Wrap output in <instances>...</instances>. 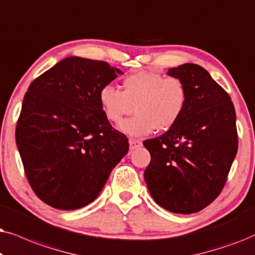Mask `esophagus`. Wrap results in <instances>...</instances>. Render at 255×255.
Masks as SVG:
<instances>
[{
  "mask_svg": "<svg viewBox=\"0 0 255 255\" xmlns=\"http://www.w3.org/2000/svg\"><path fill=\"white\" fill-rule=\"evenodd\" d=\"M142 145V141L140 140H135V138H130L129 140V148L133 150V149H136V148H140Z\"/></svg>",
  "mask_w": 255,
  "mask_h": 255,
  "instance_id": "esophagus-1",
  "label": "esophagus"
}]
</instances>
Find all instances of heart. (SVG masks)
Masks as SVG:
<instances>
[{
	"label": "heart",
	"instance_id": "1",
	"mask_svg": "<svg viewBox=\"0 0 255 255\" xmlns=\"http://www.w3.org/2000/svg\"><path fill=\"white\" fill-rule=\"evenodd\" d=\"M104 113L114 124H120L135 111L134 118L121 125L125 133L142 136L155 129L164 131L179 120L186 104V88L181 79L164 77L151 71L129 74L122 81V91L105 85L99 92Z\"/></svg>",
	"mask_w": 255,
	"mask_h": 255
}]
</instances>
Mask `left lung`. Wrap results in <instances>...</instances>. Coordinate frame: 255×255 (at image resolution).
<instances>
[{"mask_svg":"<svg viewBox=\"0 0 255 255\" xmlns=\"http://www.w3.org/2000/svg\"><path fill=\"white\" fill-rule=\"evenodd\" d=\"M168 74L185 85L186 104L174 127L143 142L151 157L144 179L159 206L190 215L211 204L225 185L238 150L236 111L202 66L186 63Z\"/></svg>","mask_w":255,"mask_h":255,"instance_id":"left-lung-1","label":"left lung"}]
</instances>
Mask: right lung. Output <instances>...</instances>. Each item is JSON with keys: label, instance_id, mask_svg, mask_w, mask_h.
<instances>
[{"label": "right lung", "instance_id": "1", "mask_svg": "<svg viewBox=\"0 0 255 255\" xmlns=\"http://www.w3.org/2000/svg\"><path fill=\"white\" fill-rule=\"evenodd\" d=\"M120 70L67 57L30 84L16 126L25 176L37 197L59 210L86 206L128 152L99 103L101 87Z\"/></svg>", "mask_w": 255, "mask_h": 255}]
</instances>
